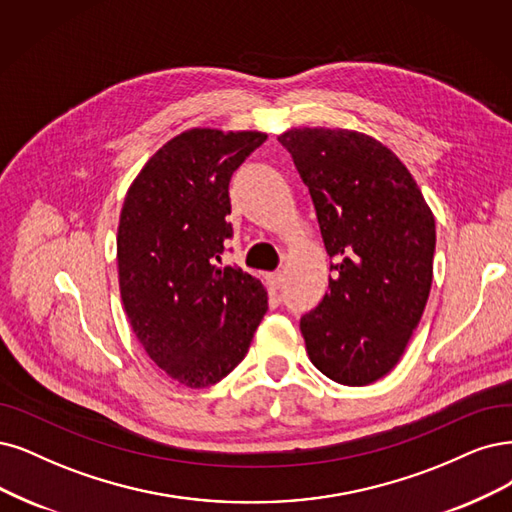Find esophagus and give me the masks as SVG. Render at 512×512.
<instances>
[{"instance_id": "esophagus-1", "label": "esophagus", "mask_w": 512, "mask_h": 512, "mask_svg": "<svg viewBox=\"0 0 512 512\" xmlns=\"http://www.w3.org/2000/svg\"><path fill=\"white\" fill-rule=\"evenodd\" d=\"M268 282H270V287L276 291V289H280L282 287V274L280 272H274V274H268Z\"/></svg>"}]
</instances>
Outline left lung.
<instances>
[{"label": "left lung", "mask_w": 512, "mask_h": 512, "mask_svg": "<svg viewBox=\"0 0 512 512\" xmlns=\"http://www.w3.org/2000/svg\"><path fill=\"white\" fill-rule=\"evenodd\" d=\"M278 141L310 189L337 261L323 301L299 323L308 356L337 384H373L399 363L424 314L434 215L409 168L365 132L306 126Z\"/></svg>", "instance_id": "1"}]
</instances>
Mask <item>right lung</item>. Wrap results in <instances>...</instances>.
Listing matches in <instances>:
<instances>
[{
	"label": "right lung",
	"instance_id": "1",
	"mask_svg": "<svg viewBox=\"0 0 512 512\" xmlns=\"http://www.w3.org/2000/svg\"><path fill=\"white\" fill-rule=\"evenodd\" d=\"M268 139L259 130L189 128L130 183L118 225L128 323L151 361L185 388L234 371L268 310L261 280L219 266L232 238L230 179Z\"/></svg>",
	"mask_w": 512,
	"mask_h": 512
}]
</instances>
